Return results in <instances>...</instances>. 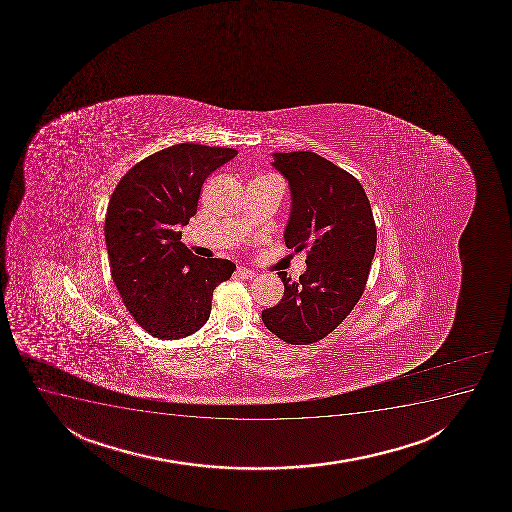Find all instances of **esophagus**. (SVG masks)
Returning <instances> with one entry per match:
<instances>
[{
	"label": "esophagus",
	"instance_id": "1",
	"mask_svg": "<svg viewBox=\"0 0 512 512\" xmlns=\"http://www.w3.org/2000/svg\"><path fill=\"white\" fill-rule=\"evenodd\" d=\"M236 272H238V276L243 277V279H253V277H255V271L247 269V267H238Z\"/></svg>",
	"mask_w": 512,
	"mask_h": 512
}]
</instances>
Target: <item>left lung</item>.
Returning <instances> with one entry per match:
<instances>
[{"mask_svg":"<svg viewBox=\"0 0 512 512\" xmlns=\"http://www.w3.org/2000/svg\"><path fill=\"white\" fill-rule=\"evenodd\" d=\"M272 166L288 180L291 214L286 247L307 250L298 281L279 272L284 295L265 308V327L288 344L331 334L360 300L377 247L367 193L355 176L315 152H276Z\"/></svg>","mask_w":512,"mask_h":512,"instance_id":"obj_1","label":"left lung"}]
</instances>
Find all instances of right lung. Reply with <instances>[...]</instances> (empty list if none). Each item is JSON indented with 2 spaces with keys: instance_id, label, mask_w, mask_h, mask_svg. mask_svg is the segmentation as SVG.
<instances>
[{
  "instance_id": "add662e5",
  "label": "right lung",
  "mask_w": 512,
  "mask_h": 512,
  "mask_svg": "<svg viewBox=\"0 0 512 512\" xmlns=\"http://www.w3.org/2000/svg\"><path fill=\"white\" fill-rule=\"evenodd\" d=\"M238 154L228 147L176 144L128 169L109 199L104 238L111 277L142 329L180 339L207 322L214 289L236 265L200 259L181 243L205 178Z\"/></svg>"
}]
</instances>
